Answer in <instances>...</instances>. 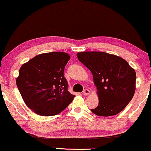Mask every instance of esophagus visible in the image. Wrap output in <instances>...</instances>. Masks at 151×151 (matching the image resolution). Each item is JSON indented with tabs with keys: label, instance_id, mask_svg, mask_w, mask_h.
Segmentation results:
<instances>
[{
	"label": "esophagus",
	"instance_id": "34e87169",
	"mask_svg": "<svg viewBox=\"0 0 151 151\" xmlns=\"http://www.w3.org/2000/svg\"><path fill=\"white\" fill-rule=\"evenodd\" d=\"M89 93H90V91H89L88 89H85V90L83 91V94H84V95H89Z\"/></svg>",
	"mask_w": 151,
	"mask_h": 151
}]
</instances>
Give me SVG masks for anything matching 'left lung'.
Masks as SVG:
<instances>
[{
    "label": "left lung",
    "mask_w": 151,
    "mask_h": 151,
    "mask_svg": "<svg viewBox=\"0 0 151 151\" xmlns=\"http://www.w3.org/2000/svg\"><path fill=\"white\" fill-rule=\"evenodd\" d=\"M78 58L91 71L99 104L91 112L99 116L116 115L127 106L135 91L136 74L125 60L103 52H84Z\"/></svg>",
    "instance_id": "left-lung-1"
}]
</instances>
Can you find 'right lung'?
<instances>
[{"label":"right lung","mask_w":151,"mask_h":151,"mask_svg":"<svg viewBox=\"0 0 151 151\" xmlns=\"http://www.w3.org/2000/svg\"><path fill=\"white\" fill-rule=\"evenodd\" d=\"M70 59L65 52L36 56L21 67L16 84L26 105L39 115L50 116L64 110L75 95L64 76Z\"/></svg>","instance_id":"obj_1"}]
</instances>
